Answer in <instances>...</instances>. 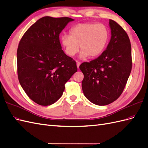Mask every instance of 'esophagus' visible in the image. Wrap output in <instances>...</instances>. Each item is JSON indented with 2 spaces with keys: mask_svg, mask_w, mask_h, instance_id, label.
<instances>
[{
  "mask_svg": "<svg viewBox=\"0 0 148 148\" xmlns=\"http://www.w3.org/2000/svg\"><path fill=\"white\" fill-rule=\"evenodd\" d=\"M79 65H80V63H79V62H77V68H78V69H79Z\"/></svg>",
  "mask_w": 148,
  "mask_h": 148,
  "instance_id": "1",
  "label": "esophagus"
}]
</instances>
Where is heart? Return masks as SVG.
I'll return each instance as SVG.
<instances>
[{
  "mask_svg": "<svg viewBox=\"0 0 148 148\" xmlns=\"http://www.w3.org/2000/svg\"><path fill=\"white\" fill-rule=\"evenodd\" d=\"M70 34L62 36L61 44L70 57L78 52L79 45L81 58L88 56L95 58L101 54L110 37L109 30L105 25L94 22L78 23L71 28Z\"/></svg>",
  "mask_w": 148,
  "mask_h": 148,
  "instance_id": "heart-1",
  "label": "heart"
}]
</instances>
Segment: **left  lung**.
Returning a JSON list of instances; mask_svg holds the SVG:
<instances>
[{"instance_id": "obj_1", "label": "left lung", "mask_w": 148, "mask_h": 148, "mask_svg": "<svg viewBox=\"0 0 148 148\" xmlns=\"http://www.w3.org/2000/svg\"><path fill=\"white\" fill-rule=\"evenodd\" d=\"M111 39L101 55L84 62L79 69L84 75L82 86L85 97L97 105L113 103L125 88L132 68L131 47L126 32L110 20Z\"/></svg>"}]
</instances>
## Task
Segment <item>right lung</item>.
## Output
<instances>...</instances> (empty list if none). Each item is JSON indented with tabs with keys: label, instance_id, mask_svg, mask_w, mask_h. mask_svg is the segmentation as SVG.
Here are the masks:
<instances>
[{
	"label": "right lung",
	"instance_id": "1",
	"mask_svg": "<svg viewBox=\"0 0 148 148\" xmlns=\"http://www.w3.org/2000/svg\"><path fill=\"white\" fill-rule=\"evenodd\" d=\"M74 19L43 17L32 25L18 44L19 83L32 100L52 105L62 97L65 84L77 71V63L62 49L59 35Z\"/></svg>",
	"mask_w": 148,
	"mask_h": 148
}]
</instances>
